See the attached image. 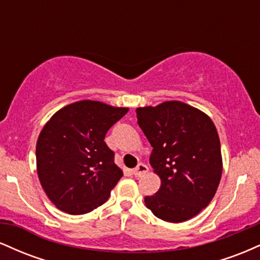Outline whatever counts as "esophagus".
<instances>
[{
    "instance_id": "esophagus-1",
    "label": "esophagus",
    "mask_w": 260,
    "mask_h": 260,
    "mask_svg": "<svg viewBox=\"0 0 260 260\" xmlns=\"http://www.w3.org/2000/svg\"><path fill=\"white\" fill-rule=\"evenodd\" d=\"M132 172H133V175L136 176V177H140V176H142V175L147 174V172H148V166L145 165V164L139 162L138 165H137V168L133 169Z\"/></svg>"
}]
</instances>
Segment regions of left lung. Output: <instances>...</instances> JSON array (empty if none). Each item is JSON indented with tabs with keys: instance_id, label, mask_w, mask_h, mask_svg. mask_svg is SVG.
Masks as SVG:
<instances>
[{
	"instance_id": "obj_1",
	"label": "left lung",
	"mask_w": 260,
	"mask_h": 260,
	"mask_svg": "<svg viewBox=\"0 0 260 260\" xmlns=\"http://www.w3.org/2000/svg\"><path fill=\"white\" fill-rule=\"evenodd\" d=\"M136 112L153 147L150 165L161 180L159 190L144 198L145 205L164 221H187L208 207L221 180L215 124L207 113L177 100Z\"/></svg>"
}]
</instances>
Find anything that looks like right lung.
Masks as SVG:
<instances>
[{
    "label": "right lung",
    "mask_w": 260,
    "mask_h": 260,
    "mask_svg": "<svg viewBox=\"0 0 260 260\" xmlns=\"http://www.w3.org/2000/svg\"><path fill=\"white\" fill-rule=\"evenodd\" d=\"M127 112L128 107L80 100L59 109L46 122L37 142V170L56 208L82 215L109 199L123 172L104 139Z\"/></svg>",
    "instance_id": "obj_1"
}]
</instances>
